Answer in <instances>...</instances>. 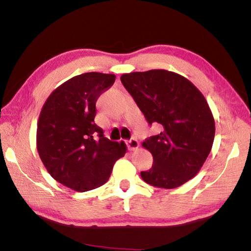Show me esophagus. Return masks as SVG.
<instances>
[{
  "instance_id": "esophagus-1",
  "label": "esophagus",
  "mask_w": 251,
  "mask_h": 251,
  "mask_svg": "<svg viewBox=\"0 0 251 251\" xmlns=\"http://www.w3.org/2000/svg\"><path fill=\"white\" fill-rule=\"evenodd\" d=\"M127 147H128L129 151H137L138 147H139V143H138L137 139L131 138V139H129L128 142H127Z\"/></svg>"
}]
</instances>
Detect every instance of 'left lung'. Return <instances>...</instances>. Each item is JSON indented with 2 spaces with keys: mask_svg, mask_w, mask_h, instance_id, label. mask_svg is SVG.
<instances>
[{
  "mask_svg": "<svg viewBox=\"0 0 251 251\" xmlns=\"http://www.w3.org/2000/svg\"><path fill=\"white\" fill-rule=\"evenodd\" d=\"M121 80L148 124L161 126L143 142L152 166L144 181L158 188L179 187L197 175L211 151L215 120L205 96L184 76L166 70L123 74Z\"/></svg>",
  "mask_w": 251,
  "mask_h": 251,
  "instance_id": "left-lung-1",
  "label": "left lung"
}]
</instances>
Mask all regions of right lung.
Here are the masks:
<instances>
[{"instance_id":"add662e5","label":"right lung","mask_w":251,"mask_h":251,"mask_svg":"<svg viewBox=\"0 0 251 251\" xmlns=\"http://www.w3.org/2000/svg\"><path fill=\"white\" fill-rule=\"evenodd\" d=\"M115 78L99 72L74 76L50 93L40 113L36 148L42 163L55 180L75 192L104 185L126 154L124 142L104 137L94 123L96 100Z\"/></svg>"}]
</instances>
